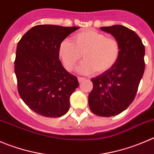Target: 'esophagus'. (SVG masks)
<instances>
[{"label":"esophagus","mask_w":154,"mask_h":154,"mask_svg":"<svg viewBox=\"0 0 154 154\" xmlns=\"http://www.w3.org/2000/svg\"><path fill=\"white\" fill-rule=\"evenodd\" d=\"M77 79H78V81L80 82V83H81V82H83V80H85L84 77H77Z\"/></svg>","instance_id":"34e87169"}]
</instances>
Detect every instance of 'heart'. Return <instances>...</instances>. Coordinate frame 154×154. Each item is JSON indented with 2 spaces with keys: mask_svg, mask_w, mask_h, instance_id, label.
I'll list each match as a JSON object with an SVG mask.
<instances>
[{
  "mask_svg": "<svg viewBox=\"0 0 154 154\" xmlns=\"http://www.w3.org/2000/svg\"><path fill=\"white\" fill-rule=\"evenodd\" d=\"M120 53L117 40L92 29L74 34L73 42L64 40L59 48V57L68 71L75 68L83 56L84 60L78 70L84 74L94 71L96 74H102L109 71L117 63Z\"/></svg>",
  "mask_w": 154,
  "mask_h": 154,
  "instance_id": "b5f03b06",
  "label": "heart"
}]
</instances>
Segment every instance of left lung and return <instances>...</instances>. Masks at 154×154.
I'll return each instance as SVG.
<instances>
[{
    "label": "left lung",
    "mask_w": 154,
    "mask_h": 154,
    "mask_svg": "<svg viewBox=\"0 0 154 154\" xmlns=\"http://www.w3.org/2000/svg\"><path fill=\"white\" fill-rule=\"evenodd\" d=\"M118 41L119 59L114 66L91 79L93 84L89 95L92 112L101 117L115 116L133 101L144 71V46L132 30L120 25L101 27Z\"/></svg>",
    "instance_id": "1"
}]
</instances>
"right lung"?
I'll return each instance as SVG.
<instances>
[{"instance_id":"obj_1","label":"right lung","mask_w":154,"mask_h":154,"mask_svg":"<svg viewBox=\"0 0 154 154\" xmlns=\"http://www.w3.org/2000/svg\"><path fill=\"white\" fill-rule=\"evenodd\" d=\"M78 28L36 25L18 43L14 62L18 92L25 104L41 116L59 117L69 110L70 96L79 83L62 66L59 48Z\"/></svg>"}]
</instances>
